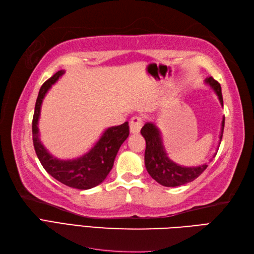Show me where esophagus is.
<instances>
[{"label":"esophagus","mask_w":254,"mask_h":254,"mask_svg":"<svg viewBox=\"0 0 254 254\" xmlns=\"http://www.w3.org/2000/svg\"><path fill=\"white\" fill-rule=\"evenodd\" d=\"M142 127V120L139 116L131 117L130 122H129V129H130L131 133H138Z\"/></svg>","instance_id":"1"}]
</instances>
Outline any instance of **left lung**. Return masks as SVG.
Returning a JSON list of instances; mask_svg holds the SVG:
<instances>
[{
	"mask_svg": "<svg viewBox=\"0 0 254 254\" xmlns=\"http://www.w3.org/2000/svg\"><path fill=\"white\" fill-rule=\"evenodd\" d=\"M206 83L210 85V87H212L219 97L220 103L223 106L221 85L212 76L207 77ZM224 122L225 117L222 120L220 143L222 137H223ZM141 134L143 135L146 142L144 154L146 170L154 180L164 187L175 188L194 181L208 167V164H203L198 167H183L172 162L166 153L159 129L152 123H146L142 127Z\"/></svg>",
	"mask_w": 254,
	"mask_h": 254,
	"instance_id": "obj_1",
	"label": "left lung"
}]
</instances>
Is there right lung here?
<instances>
[{"label":"right lung","instance_id":"1","mask_svg":"<svg viewBox=\"0 0 254 254\" xmlns=\"http://www.w3.org/2000/svg\"><path fill=\"white\" fill-rule=\"evenodd\" d=\"M64 73V70H60L54 74L39 91L32 121L33 145L43 168L56 180L73 189L89 190L103 182L112 169L116 154L129 135V126L128 122H125L120 126L106 129L97 143L83 156L66 160L54 157L42 144L38 124L43 99Z\"/></svg>","mask_w":254,"mask_h":254}]
</instances>
